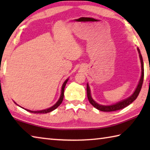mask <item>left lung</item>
<instances>
[{
	"instance_id": "1",
	"label": "left lung",
	"mask_w": 150,
	"mask_h": 150,
	"mask_svg": "<svg viewBox=\"0 0 150 150\" xmlns=\"http://www.w3.org/2000/svg\"><path fill=\"white\" fill-rule=\"evenodd\" d=\"M137 50H138L139 59H140V62H141V69H142V74H141V77L139 81V83L137 87L136 88L134 92L132 94V95L128 96V98H125L122 100L119 101V102L116 103L115 104H113V105H100V104H98L93 99L92 96H91V88L89 87V85L87 83V97L88 101H89L90 103L94 107L96 108L98 110L103 112H112V111H116L118 110H120V109H122L125 108L126 106H128L129 105L133 102V101L136 99V98L138 97L139 92H140V90L142 88V84H143L144 81V62H143V59H142V54L140 53V50L138 47H137Z\"/></svg>"
}]
</instances>
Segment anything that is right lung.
Wrapping results in <instances>:
<instances>
[{
    "mask_svg": "<svg viewBox=\"0 0 150 150\" xmlns=\"http://www.w3.org/2000/svg\"><path fill=\"white\" fill-rule=\"evenodd\" d=\"M69 80V78H67V79H66L64 83H63L62 85V90H61V95H60V97L59 98V100L57 101V103L55 104L54 105H53L52 106H51V107L46 108V109H44V110H36V111H34V110H28V109H26V108H24L25 110L30 112H32V113H36V114H45V113H47V112H52L53 110H54L55 109H56L58 106H59L61 104H62V101L63 100V96H64V89H65V87L66 84H67V81ZM14 103L17 105V104L14 102ZM18 106H19L18 105H17Z\"/></svg>",
    "mask_w": 150,
    "mask_h": 150,
    "instance_id": "1",
    "label": "right lung"
}]
</instances>
